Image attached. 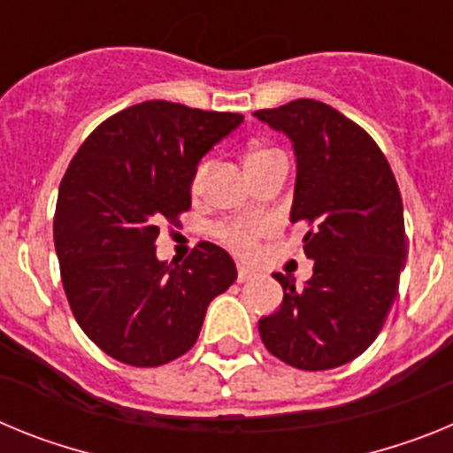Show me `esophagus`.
<instances>
[{
	"label": "esophagus",
	"instance_id": "34e87169",
	"mask_svg": "<svg viewBox=\"0 0 453 453\" xmlns=\"http://www.w3.org/2000/svg\"><path fill=\"white\" fill-rule=\"evenodd\" d=\"M256 272L251 270V267H247V265H238V281L240 283H245V281H250L251 276H254Z\"/></svg>",
	"mask_w": 453,
	"mask_h": 453
}]
</instances>
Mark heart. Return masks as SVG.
Listing matches in <instances>:
<instances>
[{"instance_id":"b5f03b06","label":"heart","mask_w":453,"mask_h":453,"mask_svg":"<svg viewBox=\"0 0 453 453\" xmlns=\"http://www.w3.org/2000/svg\"><path fill=\"white\" fill-rule=\"evenodd\" d=\"M279 156H283L281 151L272 150V147H251L245 156L247 172L256 170V167H261L263 163L272 161V158H279ZM211 167H213V161H208V158H203V161L195 167V172H192V181H190L192 192L202 190L208 174H211ZM267 229H270V224L263 222V219L229 222L219 226L218 238L222 240L224 245H229L231 250L238 251V254H250V251L256 247V240L261 238Z\"/></svg>"}]
</instances>
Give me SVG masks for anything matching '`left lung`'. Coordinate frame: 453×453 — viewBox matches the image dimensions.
I'll use <instances>...</instances> for the list:
<instances>
[{
	"instance_id": "obj_1",
	"label": "left lung",
	"mask_w": 453,
	"mask_h": 453,
	"mask_svg": "<svg viewBox=\"0 0 453 453\" xmlns=\"http://www.w3.org/2000/svg\"><path fill=\"white\" fill-rule=\"evenodd\" d=\"M297 156L290 219L308 224L313 276L283 288L279 311L258 322L263 345L297 370L354 361L383 329L406 258L403 203L386 156L365 129L315 99L256 111Z\"/></svg>"
}]
</instances>
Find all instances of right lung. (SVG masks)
<instances>
[{
    "label": "right lung",
    "mask_w": 453,
    "mask_h": 453,
    "mask_svg": "<svg viewBox=\"0 0 453 453\" xmlns=\"http://www.w3.org/2000/svg\"><path fill=\"white\" fill-rule=\"evenodd\" d=\"M242 119L151 99L104 119L72 158L54 215L61 281L83 334L115 361L158 367L183 356L208 303L235 281L222 247L199 242L167 263L156 238L190 208L202 156Z\"/></svg>",
    "instance_id": "add662e5"
}]
</instances>
